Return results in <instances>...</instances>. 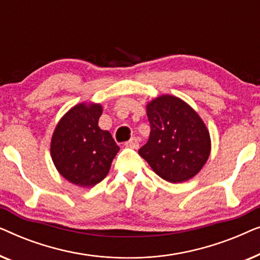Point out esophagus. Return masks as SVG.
<instances>
[{
	"label": "esophagus",
	"mask_w": 260,
	"mask_h": 260,
	"mask_svg": "<svg viewBox=\"0 0 260 260\" xmlns=\"http://www.w3.org/2000/svg\"><path fill=\"white\" fill-rule=\"evenodd\" d=\"M125 145L126 148H133V149H137L138 147H140V142H138V140L136 137H131L129 141L125 142Z\"/></svg>",
	"instance_id": "34e87169"
}]
</instances>
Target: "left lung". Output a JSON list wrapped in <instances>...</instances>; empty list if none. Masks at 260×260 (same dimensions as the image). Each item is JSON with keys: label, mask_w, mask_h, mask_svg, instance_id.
Segmentation results:
<instances>
[{"label": "left lung", "mask_w": 260, "mask_h": 260, "mask_svg": "<svg viewBox=\"0 0 260 260\" xmlns=\"http://www.w3.org/2000/svg\"><path fill=\"white\" fill-rule=\"evenodd\" d=\"M150 136L138 150L163 180L177 183L197 175L207 161L211 138L189 105L173 95H161L147 106Z\"/></svg>", "instance_id": "1"}]
</instances>
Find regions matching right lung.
Listing matches in <instances>:
<instances>
[{
    "label": "right lung",
    "instance_id": "1",
    "mask_svg": "<svg viewBox=\"0 0 260 260\" xmlns=\"http://www.w3.org/2000/svg\"><path fill=\"white\" fill-rule=\"evenodd\" d=\"M99 104L76 105L55 127L51 155L59 173L77 186L91 187L108 175L119 150L111 134L98 126Z\"/></svg>",
    "mask_w": 260,
    "mask_h": 260
}]
</instances>
